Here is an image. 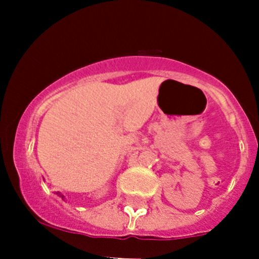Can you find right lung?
Returning a JSON list of instances; mask_svg holds the SVG:
<instances>
[{
    "instance_id": "obj_1",
    "label": "right lung",
    "mask_w": 259,
    "mask_h": 259,
    "mask_svg": "<svg viewBox=\"0 0 259 259\" xmlns=\"http://www.w3.org/2000/svg\"><path fill=\"white\" fill-rule=\"evenodd\" d=\"M59 195H60V197L62 198V199H64V195H62V194H60V193H59Z\"/></svg>"
}]
</instances>
